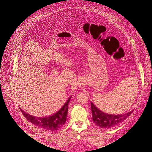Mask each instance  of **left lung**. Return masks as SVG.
I'll use <instances>...</instances> for the list:
<instances>
[{"instance_id": "left-lung-1", "label": "left lung", "mask_w": 152, "mask_h": 152, "mask_svg": "<svg viewBox=\"0 0 152 152\" xmlns=\"http://www.w3.org/2000/svg\"><path fill=\"white\" fill-rule=\"evenodd\" d=\"M91 104V112L93 122L101 128L110 129L122 122L130 115L132 111L121 115H110L101 111L93 103Z\"/></svg>"}]
</instances>
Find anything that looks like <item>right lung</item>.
Returning <instances> with one entry per match:
<instances>
[{
	"label": "right lung",
	"mask_w": 152,
	"mask_h": 152,
	"mask_svg": "<svg viewBox=\"0 0 152 152\" xmlns=\"http://www.w3.org/2000/svg\"><path fill=\"white\" fill-rule=\"evenodd\" d=\"M70 99L71 97L68 98L65 104L58 112L48 117H36L24 112V111L21 110V111L23 114L24 117L27 118V120L34 124L35 126L49 131H57L63 125H64V124L66 122L68 104Z\"/></svg>",
	"instance_id": "add662e5"
}]
</instances>
